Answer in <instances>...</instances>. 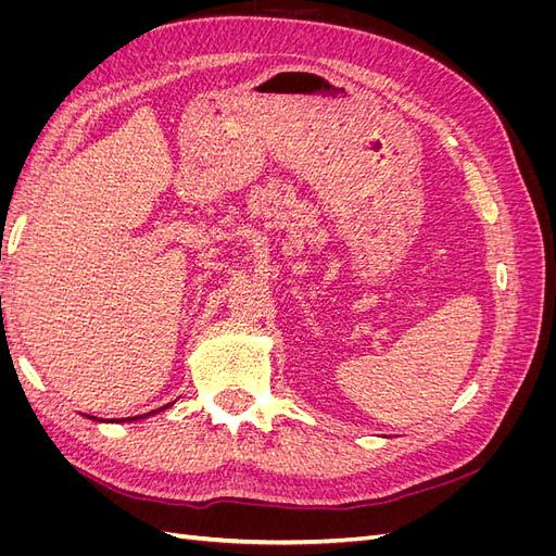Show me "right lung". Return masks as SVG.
I'll use <instances>...</instances> for the list:
<instances>
[{"label": "right lung", "mask_w": 556, "mask_h": 556, "mask_svg": "<svg viewBox=\"0 0 556 556\" xmlns=\"http://www.w3.org/2000/svg\"><path fill=\"white\" fill-rule=\"evenodd\" d=\"M172 406V403H166V406H162V408H157V410H153V413H160V410H166V408H169ZM153 413H148V415H153ZM139 417H143V415H139ZM139 417H127L129 419V422H131V419H139ZM97 419V417H94Z\"/></svg>", "instance_id": "right-lung-1"}]
</instances>
